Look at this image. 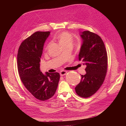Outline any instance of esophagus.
<instances>
[{
    "instance_id": "1",
    "label": "esophagus",
    "mask_w": 126,
    "mask_h": 126,
    "mask_svg": "<svg viewBox=\"0 0 126 126\" xmlns=\"http://www.w3.org/2000/svg\"><path fill=\"white\" fill-rule=\"evenodd\" d=\"M67 73V71H61L60 72V76H63L64 75H66V74Z\"/></svg>"
}]
</instances>
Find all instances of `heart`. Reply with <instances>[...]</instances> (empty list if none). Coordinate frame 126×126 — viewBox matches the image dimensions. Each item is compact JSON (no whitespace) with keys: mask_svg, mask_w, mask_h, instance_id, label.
Wrapping results in <instances>:
<instances>
[{"mask_svg":"<svg viewBox=\"0 0 126 126\" xmlns=\"http://www.w3.org/2000/svg\"><path fill=\"white\" fill-rule=\"evenodd\" d=\"M57 39L59 42L62 46L67 45H72L74 41V38L71 34L67 32H62L57 36ZM48 44L46 46L47 47Z\"/></svg>","mask_w":126,"mask_h":126,"instance_id":"1","label":"heart"}]
</instances>
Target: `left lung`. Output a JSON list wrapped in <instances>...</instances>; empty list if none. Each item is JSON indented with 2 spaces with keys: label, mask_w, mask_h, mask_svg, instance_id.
Masks as SVG:
<instances>
[{
  "label": "left lung",
  "mask_w": 126,
  "mask_h": 126,
  "mask_svg": "<svg viewBox=\"0 0 126 126\" xmlns=\"http://www.w3.org/2000/svg\"><path fill=\"white\" fill-rule=\"evenodd\" d=\"M79 59L85 65L86 74L81 75L80 83L77 85V94L82 97L92 96L101 87L106 76L108 57L106 49L101 38L90 31H84Z\"/></svg>",
  "instance_id": "left-lung-1"
}]
</instances>
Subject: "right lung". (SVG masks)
Masks as SVG:
<instances>
[{
  "label": "right lung",
  "mask_w": 126,
  "mask_h": 126,
  "mask_svg": "<svg viewBox=\"0 0 126 126\" xmlns=\"http://www.w3.org/2000/svg\"><path fill=\"white\" fill-rule=\"evenodd\" d=\"M50 32H36L25 39L20 45L17 54L19 75L25 88L38 100L51 98L57 90L60 74L58 72L43 75L40 62L44 43Z\"/></svg>",
  "instance_id": "right-lung-1"
}]
</instances>
